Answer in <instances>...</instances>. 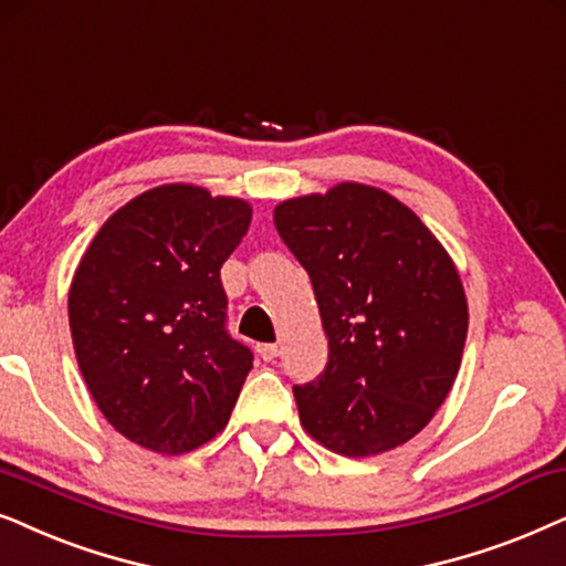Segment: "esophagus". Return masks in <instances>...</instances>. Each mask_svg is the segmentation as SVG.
<instances>
[{"label":"esophagus","mask_w":566,"mask_h":566,"mask_svg":"<svg viewBox=\"0 0 566 566\" xmlns=\"http://www.w3.org/2000/svg\"><path fill=\"white\" fill-rule=\"evenodd\" d=\"M255 352H259V357L263 361H274L279 357V346L276 344H259V346H255Z\"/></svg>","instance_id":"34e87169"}]
</instances>
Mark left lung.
Listing matches in <instances>:
<instances>
[{"label":"left lung","mask_w":566,"mask_h":566,"mask_svg":"<svg viewBox=\"0 0 566 566\" xmlns=\"http://www.w3.org/2000/svg\"><path fill=\"white\" fill-rule=\"evenodd\" d=\"M274 224L328 338L326 370L292 388L307 434L346 458L409 442L461 370L469 303L453 259L396 196L352 180L282 201Z\"/></svg>","instance_id":"1"}]
</instances>
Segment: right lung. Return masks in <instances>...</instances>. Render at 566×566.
I'll list each match as a JSON object with an SVG mask.
<instances>
[{"label":"right lung","mask_w":566,"mask_h":566,"mask_svg":"<svg viewBox=\"0 0 566 566\" xmlns=\"http://www.w3.org/2000/svg\"><path fill=\"white\" fill-rule=\"evenodd\" d=\"M235 196L165 184L113 212L70 287V328L90 396L113 429L160 455L228 427L253 367L224 328L220 269L251 224Z\"/></svg>","instance_id":"obj_1"}]
</instances>
